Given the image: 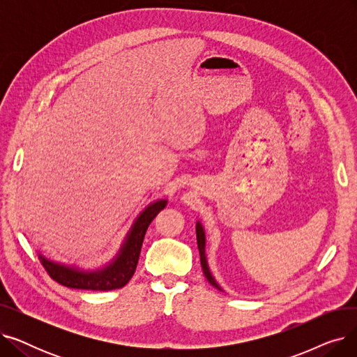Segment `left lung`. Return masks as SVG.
I'll return each mask as SVG.
<instances>
[{
	"label": "left lung",
	"instance_id": "1",
	"mask_svg": "<svg viewBox=\"0 0 357 357\" xmlns=\"http://www.w3.org/2000/svg\"><path fill=\"white\" fill-rule=\"evenodd\" d=\"M197 243H198V250H199V257H201V266H202V272H204L205 278H207V280L213 287L222 291L220 288V285L215 282V279L211 275L208 264H207V256H205V233H204V229H202V224L199 221H197Z\"/></svg>",
	"mask_w": 357,
	"mask_h": 357
}]
</instances>
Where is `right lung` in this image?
I'll use <instances>...</instances> for the list:
<instances>
[{
	"instance_id": "obj_1",
	"label": "right lung",
	"mask_w": 357,
	"mask_h": 357,
	"mask_svg": "<svg viewBox=\"0 0 357 357\" xmlns=\"http://www.w3.org/2000/svg\"><path fill=\"white\" fill-rule=\"evenodd\" d=\"M166 199H159L146 207L131 226L119 255L108 265L97 271H82L49 260L39 253L42 265L56 282L75 289L111 291L123 288L135 275L147 227L166 207Z\"/></svg>"
}]
</instances>
